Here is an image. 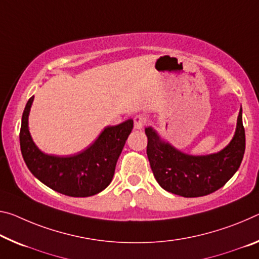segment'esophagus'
Listing matches in <instances>:
<instances>
[{
	"label": "esophagus",
	"mask_w": 259,
	"mask_h": 259,
	"mask_svg": "<svg viewBox=\"0 0 259 259\" xmlns=\"http://www.w3.org/2000/svg\"><path fill=\"white\" fill-rule=\"evenodd\" d=\"M146 122H147V118L144 116V115H136V116L134 117V124L136 129H142L143 126L146 124Z\"/></svg>",
	"instance_id": "esophagus-1"
}]
</instances>
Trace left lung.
<instances>
[{
  "label": "left lung",
  "instance_id": "left-lung-1",
  "mask_svg": "<svg viewBox=\"0 0 259 259\" xmlns=\"http://www.w3.org/2000/svg\"><path fill=\"white\" fill-rule=\"evenodd\" d=\"M145 134L146 153L155 180L165 190L182 197L206 196L224 187L239 169L244 155L242 109L232 142L215 154L192 157L161 142L152 128H146Z\"/></svg>",
  "mask_w": 259,
  "mask_h": 259
}]
</instances>
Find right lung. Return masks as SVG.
Instances as JSON below:
<instances>
[{
  "label": "right lung",
  "mask_w": 259,
  "mask_h": 259,
  "mask_svg": "<svg viewBox=\"0 0 259 259\" xmlns=\"http://www.w3.org/2000/svg\"><path fill=\"white\" fill-rule=\"evenodd\" d=\"M32 102L33 97L23 112L19 133L20 150L31 173L53 190L70 197L93 196L107 188L134 121L105 128L97 141L80 153L56 157L42 153L32 141L27 126Z\"/></svg>",
  "instance_id": "add662e5"
}]
</instances>
